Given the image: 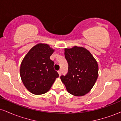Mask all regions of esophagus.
<instances>
[{
  "label": "esophagus",
  "mask_w": 121,
  "mask_h": 121,
  "mask_svg": "<svg viewBox=\"0 0 121 121\" xmlns=\"http://www.w3.org/2000/svg\"><path fill=\"white\" fill-rule=\"evenodd\" d=\"M57 72H58V73H59V74L60 76L61 74V70H59Z\"/></svg>",
  "instance_id": "34e87169"
}]
</instances>
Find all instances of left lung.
Instances as JSON below:
<instances>
[{
    "label": "left lung",
    "instance_id": "8db88e82",
    "mask_svg": "<svg viewBox=\"0 0 121 121\" xmlns=\"http://www.w3.org/2000/svg\"><path fill=\"white\" fill-rule=\"evenodd\" d=\"M68 73L61 76L69 94L76 96L85 95L94 87L99 75L97 61L88 49L75 46L64 49Z\"/></svg>",
    "mask_w": 121,
    "mask_h": 121
}]
</instances>
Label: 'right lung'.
<instances>
[{
	"label": "right lung",
	"mask_w": 121,
	"mask_h": 121,
	"mask_svg": "<svg viewBox=\"0 0 121 121\" xmlns=\"http://www.w3.org/2000/svg\"><path fill=\"white\" fill-rule=\"evenodd\" d=\"M55 51L48 44L39 43L29 50L22 61L20 69L22 82L32 94L47 92L59 77L53 68L54 62L50 59Z\"/></svg>",
	"instance_id": "1"
}]
</instances>
